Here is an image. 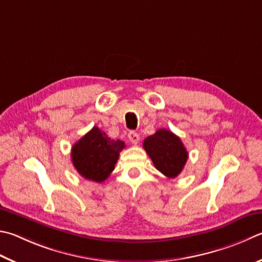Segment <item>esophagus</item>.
Here are the masks:
<instances>
[{
	"instance_id": "esophagus-1",
	"label": "esophagus",
	"mask_w": 262,
	"mask_h": 262,
	"mask_svg": "<svg viewBox=\"0 0 262 262\" xmlns=\"http://www.w3.org/2000/svg\"><path fill=\"white\" fill-rule=\"evenodd\" d=\"M128 139H129V141L132 142L133 144H137L139 143V141H140V135L137 134L136 132H129L128 133Z\"/></svg>"
}]
</instances>
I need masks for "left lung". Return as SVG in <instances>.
<instances>
[{"label": "left lung", "instance_id": "8db88e82", "mask_svg": "<svg viewBox=\"0 0 262 262\" xmlns=\"http://www.w3.org/2000/svg\"><path fill=\"white\" fill-rule=\"evenodd\" d=\"M143 147L155 167L170 179L182 172L188 160V151L182 141L167 129H158L154 135L146 137Z\"/></svg>", "mask_w": 262, "mask_h": 262}]
</instances>
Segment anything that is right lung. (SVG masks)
<instances>
[{
	"label": "right lung",
	"instance_id": "right-lung-1",
	"mask_svg": "<svg viewBox=\"0 0 262 262\" xmlns=\"http://www.w3.org/2000/svg\"><path fill=\"white\" fill-rule=\"evenodd\" d=\"M120 140H111L105 133L93 127L72 146V163L82 178L101 183L115 169L119 154L125 147Z\"/></svg>",
	"mask_w": 262,
	"mask_h": 262
}]
</instances>
